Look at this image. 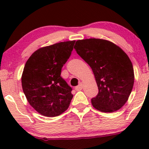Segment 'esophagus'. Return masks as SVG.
<instances>
[{
    "mask_svg": "<svg viewBox=\"0 0 149 149\" xmlns=\"http://www.w3.org/2000/svg\"><path fill=\"white\" fill-rule=\"evenodd\" d=\"M83 83H81L80 84L78 85V86H77L76 87H75V90H76V91H80V90H81V89H83Z\"/></svg>",
    "mask_w": 149,
    "mask_h": 149,
    "instance_id": "1",
    "label": "esophagus"
}]
</instances>
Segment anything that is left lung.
<instances>
[{
  "mask_svg": "<svg viewBox=\"0 0 149 149\" xmlns=\"http://www.w3.org/2000/svg\"><path fill=\"white\" fill-rule=\"evenodd\" d=\"M74 48L95 76L99 91L91 99L93 107L104 113L121 109L134 82L133 65L127 55L117 45L100 38L78 40Z\"/></svg>",
  "mask_w": 149,
  "mask_h": 149,
  "instance_id": "1",
  "label": "left lung"
}]
</instances>
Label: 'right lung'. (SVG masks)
I'll return each mask as SVG.
<instances>
[{
	"instance_id": "obj_1",
	"label": "right lung",
	"mask_w": 149,
	"mask_h": 149,
	"mask_svg": "<svg viewBox=\"0 0 149 149\" xmlns=\"http://www.w3.org/2000/svg\"><path fill=\"white\" fill-rule=\"evenodd\" d=\"M74 42H60L38 49L26 63L22 89L28 102L40 115L56 117L69 107L73 97L72 88L60 74Z\"/></svg>"
}]
</instances>
